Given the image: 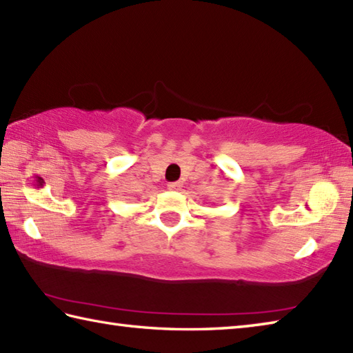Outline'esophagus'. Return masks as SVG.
<instances>
[{
	"mask_svg": "<svg viewBox=\"0 0 353 353\" xmlns=\"http://www.w3.org/2000/svg\"><path fill=\"white\" fill-rule=\"evenodd\" d=\"M181 187H183V183H181V181H175V183H169V184H168V189H169V190H174V192L181 190Z\"/></svg>",
	"mask_w": 353,
	"mask_h": 353,
	"instance_id": "34e87169",
	"label": "esophagus"
}]
</instances>
